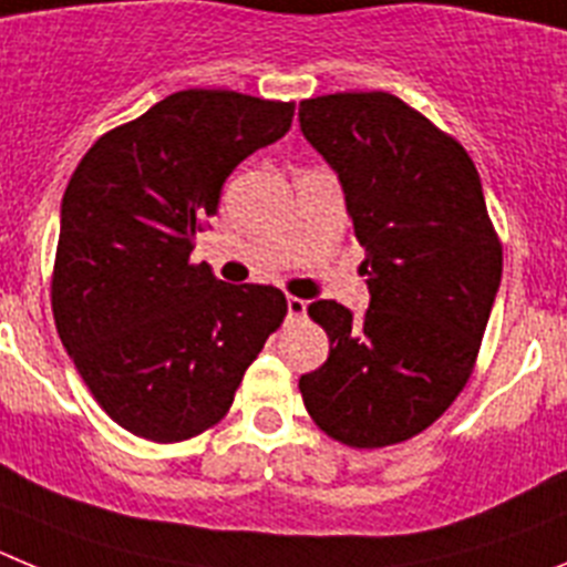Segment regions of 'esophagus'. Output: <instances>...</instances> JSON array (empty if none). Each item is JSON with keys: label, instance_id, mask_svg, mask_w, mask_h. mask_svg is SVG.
I'll use <instances>...</instances> for the list:
<instances>
[{"label": "esophagus", "instance_id": "1", "mask_svg": "<svg viewBox=\"0 0 567 567\" xmlns=\"http://www.w3.org/2000/svg\"><path fill=\"white\" fill-rule=\"evenodd\" d=\"M305 316H308V302L299 299V296H288V319L296 321V319H305Z\"/></svg>", "mask_w": 567, "mask_h": 567}]
</instances>
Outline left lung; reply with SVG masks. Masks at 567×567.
<instances>
[{"label": "left lung", "instance_id": "1", "mask_svg": "<svg viewBox=\"0 0 567 567\" xmlns=\"http://www.w3.org/2000/svg\"><path fill=\"white\" fill-rule=\"evenodd\" d=\"M299 130L339 175L370 308H308L330 355L299 379L310 417L336 441L379 449L417 435L472 375L503 277L481 175L455 137L390 93L299 104Z\"/></svg>", "mask_w": 567, "mask_h": 567}]
</instances>
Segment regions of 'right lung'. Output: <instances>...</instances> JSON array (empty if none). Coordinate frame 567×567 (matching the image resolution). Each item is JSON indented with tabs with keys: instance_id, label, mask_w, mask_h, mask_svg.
<instances>
[{
	"instance_id": "add662e5",
	"label": "right lung",
	"mask_w": 567,
	"mask_h": 567,
	"mask_svg": "<svg viewBox=\"0 0 567 567\" xmlns=\"http://www.w3.org/2000/svg\"><path fill=\"white\" fill-rule=\"evenodd\" d=\"M293 121V104L183 90L106 132L61 200L53 316L101 410L155 443L228 412L248 364L288 313L271 285L192 265L226 177Z\"/></svg>"
}]
</instances>
